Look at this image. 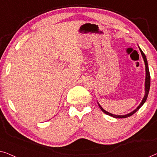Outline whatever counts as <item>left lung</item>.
I'll use <instances>...</instances> for the list:
<instances>
[{"mask_svg":"<svg viewBox=\"0 0 157 157\" xmlns=\"http://www.w3.org/2000/svg\"><path fill=\"white\" fill-rule=\"evenodd\" d=\"M140 52L141 53H142V56L143 57V59H144V63H145V67H146V79H145V95L144 97V98H143V100L142 101V102H141V104L140 105V106L136 108V109H134L133 112H130L129 114H126V115H115V114H112L111 113H109V112H108L107 111H105V109H103L102 107H101V106L100 105V104H98L99 105V107H100V108L101 109V111H102L104 113L107 114V115H109L111 117H115V118H126V117H130L132 116V114H134V113H135L136 112H137L139 109H140V107H142V106L144 105V103L146 101V100H147V97H148V94H149V89H150V82H151V80H150V74H149V67H148V63H147V57H146L145 55L144 52H143V51L142 50L140 49Z\"/></svg>","mask_w":157,"mask_h":157,"instance_id":"1","label":"left lung"}]
</instances>
